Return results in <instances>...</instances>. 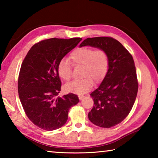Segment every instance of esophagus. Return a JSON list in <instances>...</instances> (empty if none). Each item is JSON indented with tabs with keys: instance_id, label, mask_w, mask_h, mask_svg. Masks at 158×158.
I'll return each mask as SVG.
<instances>
[{
	"instance_id": "1",
	"label": "esophagus",
	"mask_w": 158,
	"mask_h": 158,
	"mask_svg": "<svg viewBox=\"0 0 158 158\" xmlns=\"http://www.w3.org/2000/svg\"><path fill=\"white\" fill-rule=\"evenodd\" d=\"M84 98V95H79V100H82Z\"/></svg>"
}]
</instances>
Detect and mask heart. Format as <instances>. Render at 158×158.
<instances>
[{
  "label": "heart",
  "instance_id": "heart-1",
  "mask_svg": "<svg viewBox=\"0 0 158 158\" xmlns=\"http://www.w3.org/2000/svg\"><path fill=\"white\" fill-rule=\"evenodd\" d=\"M69 60L74 67L81 66L83 79L65 85L67 92L82 95L92 89L95 81L100 83L107 74L109 67V56L105 50L90 47L78 48L71 53ZM58 74L61 79L68 81L72 77V66L69 61L63 59L58 65Z\"/></svg>",
  "mask_w": 158,
  "mask_h": 158
}]
</instances>
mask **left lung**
Returning a JSON list of instances; mask_svg holds the SVG:
<instances>
[{
    "instance_id": "1",
    "label": "left lung",
    "mask_w": 158,
    "mask_h": 158,
    "mask_svg": "<svg viewBox=\"0 0 158 158\" xmlns=\"http://www.w3.org/2000/svg\"><path fill=\"white\" fill-rule=\"evenodd\" d=\"M85 46L105 50L109 56L107 74L98 89L90 93L94 105L88 116L97 126L111 127L127 116L137 98L138 81L135 62L121 42L112 37H89L79 45Z\"/></svg>"
}]
</instances>
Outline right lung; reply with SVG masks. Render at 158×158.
I'll use <instances>...</instances> for the list:
<instances>
[{
	"label": "right lung",
	"mask_w": 158,
	"mask_h": 158,
	"mask_svg": "<svg viewBox=\"0 0 158 158\" xmlns=\"http://www.w3.org/2000/svg\"><path fill=\"white\" fill-rule=\"evenodd\" d=\"M51 38L33 45L21 64L18 93L26 116L36 126L47 131L58 129L68 121V111L79 102L73 93L63 98L58 65L81 40Z\"/></svg>",
	"instance_id": "1"
}]
</instances>
